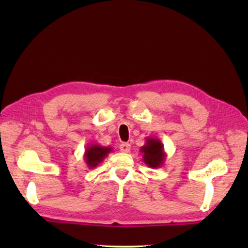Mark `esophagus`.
<instances>
[{
  "label": "esophagus",
  "instance_id": "34e87169",
  "mask_svg": "<svg viewBox=\"0 0 248 248\" xmlns=\"http://www.w3.org/2000/svg\"><path fill=\"white\" fill-rule=\"evenodd\" d=\"M131 150V145L128 143H123L120 145V151L124 152V154H129Z\"/></svg>",
  "mask_w": 248,
  "mask_h": 248
}]
</instances>
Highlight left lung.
Masks as SVG:
<instances>
[{
  "instance_id": "1",
  "label": "left lung",
  "mask_w": 248,
  "mask_h": 248,
  "mask_svg": "<svg viewBox=\"0 0 248 248\" xmlns=\"http://www.w3.org/2000/svg\"><path fill=\"white\" fill-rule=\"evenodd\" d=\"M140 152L143 155L144 163L150 168H160L164 165L167 155L164 150V145L157 138H147L145 145L140 148Z\"/></svg>"
}]
</instances>
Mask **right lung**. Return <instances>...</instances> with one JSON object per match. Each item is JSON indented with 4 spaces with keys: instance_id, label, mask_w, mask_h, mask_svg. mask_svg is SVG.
Returning a JSON list of instances; mask_svg holds the SVG:
<instances>
[{
    "instance_id": "right-lung-1",
    "label": "right lung",
    "mask_w": 248,
    "mask_h": 248,
    "mask_svg": "<svg viewBox=\"0 0 248 248\" xmlns=\"http://www.w3.org/2000/svg\"><path fill=\"white\" fill-rule=\"evenodd\" d=\"M112 151V147H103L97 144H89L86 147L85 152H84V161H85L88 168H94Z\"/></svg>"
}]
</instances>
